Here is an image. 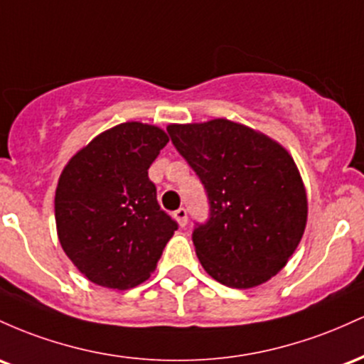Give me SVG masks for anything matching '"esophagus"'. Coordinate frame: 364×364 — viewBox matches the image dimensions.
I'll return each mask as SVG.
<instances>
[{"instance_id": "esophagus-1", "label": "esophagus", "mask_w": 364, "mask_h": 364, "mask_svg": "<svg viewBox=\"0 0 364 364\" xmlns=\"http://www.w3.org/2000/svg\"><path fill=\"white\" fill-rule=\"evenodd\" d=\"M173 216H175V220L178 222V225L181 227L187 225V211L183 210V208H178V210L173 213Z\"/></svg>"}]
</instances>
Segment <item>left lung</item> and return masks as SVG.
Wrapping results in <instances>:
<instances>
[{
  "instance_id": "obj_1",
  "label": "left lung",
  "mask_w": 364,
  "mask_h": 364,
  "mask_svg": "<svg viewBox=\"0 0 364 364\" xmlns=\"http://www.w3.org/2000/svg\"><path fill=\"white\" fill-rule=\"evenodd\" d=\"M166 130L210 203V218L193 232L204 270L232 289L270 280L299 246L308 220L304 183L291 154L225 118Z\"/></svg>"
}]
</instances>
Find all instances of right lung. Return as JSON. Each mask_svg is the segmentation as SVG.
<instances>
[{
    "instance_id": "obj_1",
    "label": "right lung",
    "mask_w": 364,
    "mask_h": 364,
    "mask_svg": "<svg viewBox=\"0 0 364 364\" xmlns=\"http://www.w3.org/2000/svg\"><path fill=\"white\" fill-rule=\"evenodd\" d=\"M166 142L160 127L127 122L94 137L61 171L58 239L92 284L124 291L148 280L177 230L148 177Z\"/></svg>"
}]
</instances>
